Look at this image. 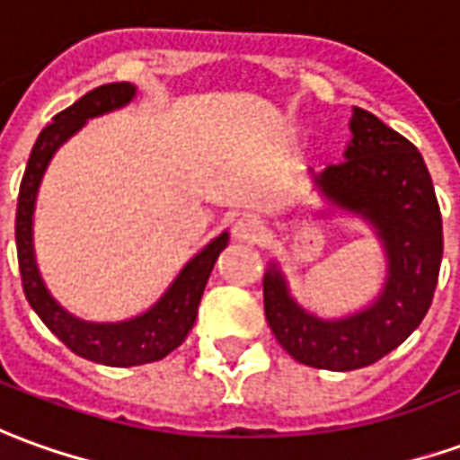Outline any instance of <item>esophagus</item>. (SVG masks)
<instances>
[{"label": "esophagus", "instance_id": "34e87169", "mask_svg": "<svg viewBox=\"0 0 460 460\" xmlns=\"http://www.w3.org/2000/svg\"><path fill=\"white\" fill-rule=\"evenodd\" d=\"M263 234V224L256 217H241L234 224V239L236 241H259Z\"/></svg>", "mask_w": 460, "mask_h": 460}]
</instances>
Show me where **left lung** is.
Instances as JSON below:
<instances>
[{
	"label": "left lung",
	"instance_id": "obj_1",
	"mask_svg": "<svg viewBox=\"0 0 460 460\" xmlns=\"http://www.w3.org/2000/svg\"><path fill=\"white\" fill-rule=\"evenodd\" d=\"M351 131L346 159L331 164L319 186L381 234L391 261L381 298L351 319L321 321L288 298L276 266L263 276V311L276 341L298 364L329 371L376 364L419 329L443 256L441 208L419 149L366 109H353Z\"/></svg>",
	"mask_w": 460,
	"mask_h": 460
}]
</instances>
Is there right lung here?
<instances>
[{"label":"right lung","instance_id":"obj_1","mask_svg":"<svg viewBox=\"0 0 460 460\" xmlns=\"http://www.w3.org/2000/svg\"><path fill=\"white\" fill-rule=\"evenodd\" d=\"M134 96V86L129 82H114L102 84L86 92L72 107L59 111L49 124L41 129L40 139L31 149L27 172L22 176L17 201V259L19 274L24 296L31 308L40 314V319L47 323V329L59 341L72 349L76 356L96 361L104 366H139L159 361L166 353H172L176 346H181L186 333L191 331L197 321V308L204 294V286L219 253L226 249L229 236L221 234L214 239L194 261L186 266L174 286L166 291V296L144 316L127 323H84V321L69 316L59 304H54L49 291L44 288L34 263V249H31V211H34V197L40 189L41 174L49 164L51 154L66 137H72L89 117L104 114L109 109L127 104Z\"/></svg>","mask_w":460,"mask_h":460}]
</instances>
